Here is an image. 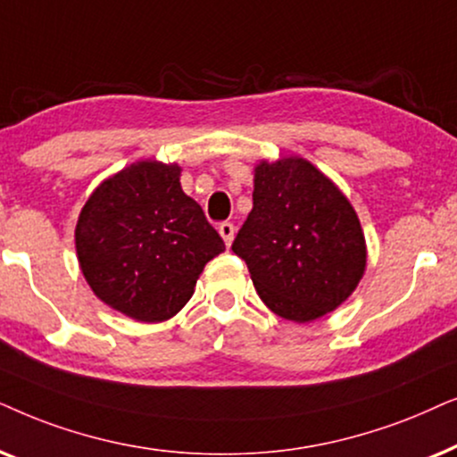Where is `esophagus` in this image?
Here are the masks:
<instances>
[{"label": "esophagus", "instance_id": "34e87169", "mask_svg": "<svg viewBox=\"0 0 457 457\" xmlns=\"http://www.w3.org/2000/svg\"><path fill=\"white\" fill-rule=\"evenodd\" d=\"M219 234H221V238H223V242H225V246H229L234 242V234H236V228H234V223H221L219 225Z\"/></svg>", "mask_w": 457, "mask_h": 457}]
</instances>
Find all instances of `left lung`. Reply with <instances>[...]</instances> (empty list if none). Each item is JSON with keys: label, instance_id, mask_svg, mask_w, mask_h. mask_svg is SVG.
<instances>
[{"label": "left lung", "instance_id": "8db88e82", "mask_svg": "<svg viewBox=\"0 0 457 457\" xmlns=\"http://www.w3.org/2000/svg\"><path fill=\"white\" fill-rule=\"evenodd\" d=\"M232 251L246 261L261 301L296 324L343 305L368 265L366 236L349 198L301 156L254 165L253 211Z\"/></svg>", "mask_w": 457, "mask_h": 457}]
</instances>
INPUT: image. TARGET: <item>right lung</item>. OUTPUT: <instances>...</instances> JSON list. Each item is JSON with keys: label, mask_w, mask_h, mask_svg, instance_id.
Masks as SVG:
<instances>
[{"label": "right lung", "mask_w": 457, "mask_h": 457, "mask_svg": "<svg viewBox=\"0 0 457 457\" xmlns=\"http://www.w3.org/2000/svg\"><path fill=\"white\" fill-rule=\"evenodd\" d=\"M179 178L178 162L137 161L102 181L77 219L85 282L114 312L144 324L179 313L204 265L225 251Z\"/></svg>", "instance_id": "add662e5"}]
</instances>
